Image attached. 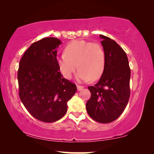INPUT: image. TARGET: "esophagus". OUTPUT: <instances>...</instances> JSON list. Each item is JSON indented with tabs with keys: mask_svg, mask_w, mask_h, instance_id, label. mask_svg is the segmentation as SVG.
Segmentation results:
<instances>
[{
	"mask_svg": "<svg viewBox=\"0 0 154 154\" xmlns=\"http://www.w3.org/2000/svg\"><path fill=\"white\" fill-rule=\"evenodd\" d=\"M83 86H81V85H77V89L79 91H81V90H82L83 89Z\"/></svg>",
	"mask_w": 154,
	"mask_h": 154,
	"instance_id": "1",
	"label": "esophagus"
}]
</instances>
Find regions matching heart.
<instances>
[{
	"label": "heart",
	"mask_w": 154,
	"mask_h": 154,
	"mask_svg": "<svg viewBox=\"0 0 154 154\" xmlns=\"http://www.w3.org/2000/svg\"><path fill=\"white\" fill-rule=\"evenodd\" d=\"M57 64L66 79H71L78 66V81H96L102 76L104 71L106 54L100 44L75 40L66 45L64 54L57 57Z\"/></svg>",
	"instance_id": "1"
}]
</instances>
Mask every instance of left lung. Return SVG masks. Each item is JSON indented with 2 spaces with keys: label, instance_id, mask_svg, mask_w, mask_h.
Returning a JSON list of instances; mask_svg holds the SVG:
<instances>
[{
  "label": "left lung",
  "instance_id": "obj_1",
  "mask_svg": "<svg viewBox=\"0 0 154 154\" xmlns=\"http://www.w3.org/2000/svg\"><path fill=\"white\" fill-rule=\"evenodd\" d=\"M100 37L106 65L98 83L88 87L91 97L86 103V109L94 121L109 123L116 120L128 104L130 69L126 53L116 42L103 35Z\"/></svg>",
  "mask_w": 154,
  "mask_h": 154
}]
</instances>
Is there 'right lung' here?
<instances>
[{"instance_id": "1", "label": "right lung", "mask_w": 154, "mask_h": 154, "mask_svg": "<svg viewBox=\"0 0 154 154\" xmlns=\"http://www.w3.org/2000/svg\"><path fill=\"white\" fill-rule=\"evenodd\" d=\"M62 44L48 37L31 45L22 56L17 79L20 100L35 119L52 123L67 111V102L77 88L63 78L57 64V49Z\"/></svg>"}]
</instances>
